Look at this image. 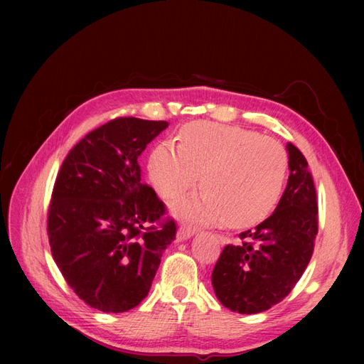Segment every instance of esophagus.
<instances>
[{
    "instance_id": "obj_1",
    "label": "esophagus",
    "mask_w": 364,
    "mask_h": 364,
    "mask_svg": "<svg viewBox=\"0 0 364 364\" xmlns=\"http://www.w3.org/2000/svg\"><path fill=\"white\" fill-rule=\"evenodd\" d=\"M194 235V229L190 226H181L178 229V240L183 241V240H188Z\"/></svg>"
}]
</instances>
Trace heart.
Returning <instances> with one entry per match:
<instances>
[{"mask_svg":"<svg viewBox=\"0 0 364 364\" xmlns=\"http://www.w3.org/2000/svg\"><path fill=\"white\" fill-rule=\"evenodd\" d=\"M179 147L161 141L149 158L158 194L176 200L202 174L206 191L176 206V214L197 223L247 228L266 220L277 206L287 174V155L278 141L257 132L196 121L181 129Z\"/></svg>","mask_w":364,"mask_h":364,"instance_id":"obj_1","label":"heart"}]
</instances>
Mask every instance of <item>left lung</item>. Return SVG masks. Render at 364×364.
Segmentation results:
<instances>
[{
  "label": "left lung",
  "instance_id": "obj_1",
  "mask_svg": "<svg viewBox=\"0 0 364 364\" xmlns=\"http://www.w3.org/2000/svg\"><path fill=\"white\" fill-rule=\"evenodd\" d=\"M290 176L273 214L228 245L213 270L217 299L230 311L257 314L281 302L301 279L314 250L317 200L301 150L287 144Z\"/></svg>",
  "mask_w": 364,
  "mask_h": 364
}]
</instances>
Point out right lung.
<instances>
[{
    "mask_svg": "<svg viewBox=\"0 0 364 364\" xmlns=\"http://www.w3.org/2000/svg\"><path fill=\"white\" fill-rule=\"evenodd\" d=\"M167 127L134 117L109 121L71 149L54 183L47 222L53 258L74 293L103 313L139 305L176 237L174 220H162L165 205L142 183L138 164Z\"/></svg>",
    "mask_w": 364,
    "mask_h": 364,
    "instance_id": "obj_1",
    "label": "right lung"
}]
</instances>
